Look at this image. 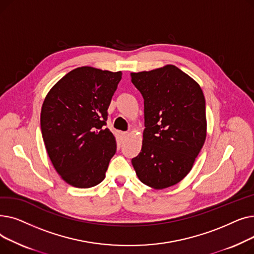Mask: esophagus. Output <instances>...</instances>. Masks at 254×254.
<instances>
[{"label":"esophagus","mask_w":254,"mask_h":254,"mask_svg":"<svg viewBox=\"0 0 254 254\" xmlns=\"http://www.w3.org/2000/svg\"><path fill=\"white\" fill-rule=\"evenodd\" d=\"M120 135H122L123 137H127L128 136V132L127 131H122V132H120Z\"/></svg>","instance_id":"1"}]
</instances>
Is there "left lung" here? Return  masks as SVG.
<instances>
[{
    "label": "left lung",
    "instance_id": "1",
    "mask_svg": "<svg viewBox=\"0 0 254 254\" xmlns=\"http://www.w3.org/2000/svg\"><path fill=\"white\" fill-rule=\"evenodd\" d=\"M144 99L143 142L131 159L138 178L154 190L170 188L190 172L207 135L205 97L194 80L167 64L130 73Z\"/></svg>",
    "mask_w": 254,
    "mask_h": 254
}]
</instances>
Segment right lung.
<instances>
[{
    "label": "right lung",
    "mask_w": 254,
    "mask_h": 254,
    "mask_svg": "<svg viewBox=\"0 0 254 254\" xmlns=\"http://www.w3.org/2000/svg\"><path fill=\"white\" fill-rule=\"evenodd\" d=\"M122 75L80 66L58 81L43 102L40 122L48 156L75 188L101 183L116 152L115 137L105 126Z\"/></svg>",
    "instance_id": "1"
}]
</instances>
